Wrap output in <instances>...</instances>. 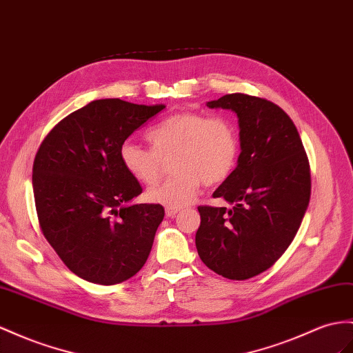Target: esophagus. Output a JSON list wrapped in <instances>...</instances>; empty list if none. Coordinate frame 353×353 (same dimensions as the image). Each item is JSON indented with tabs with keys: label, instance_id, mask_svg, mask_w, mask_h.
I'll return each instance as SVG.
<instances>
[{
	"label": "esophagus",
	"instance_id": "34e87169",
	"mask_svg": "<svg viewBox=\"0 0 353 353\" xmlns=\"http://www.w3.org/2000/svg\"><path fill=\"white\" fill-rule=\"evenodd\" d=\"M180 210H182V207H165V214L168 218H174Z\"/></svg>",
	"mask_w": 353,
	"mask_h": 353
}]
</instances>
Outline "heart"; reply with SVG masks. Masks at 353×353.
Returning a JSON list of instances; mask_svg holds the SVG:
<instances>
[{
  "instance_id": "1",
  "label": "heart",
  "mask_w": 353,
  "mask_h": 353,
  "mask_svg": "<svg viewBox=\"0 0 353 353\" xmlns=\"http://www.w3.org/2000/svg\"><path fill=\"white\" fill-rule=\"evenodd\" d=\"M146 139L150 149L131 141L122 144V165L137 182L153 185L162 174V162L171 158L174 174L146 192L149 201L167 207L192 201L201 183H222L236 167L240 150L237 131L228 119L194 112L168 116L148 131Z\"/></svg>"
}]
</instances>
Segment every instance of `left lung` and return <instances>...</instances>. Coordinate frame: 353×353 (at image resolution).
Returning a JSON list of instances; mask_svg holds the SVG:
<instances>
[{"label": "left lung", "instance_id": "obj_1", "mask_svg": "<svg viewBox=\"0 0 353 353\" xmlns=\"http://www.w3.org/2000/svg\"><path fill=\"white\" fill-rule=\"evenodd\" d=\"M239 117L237 167L213 192L227 207L200 205L195 245L203 263L231 280L268 270L285 254L310 201V165L294 122L265 98L228 94L207 103Z\"/></svg>", "mask_w": 353, "mask_h": 353}]
</instances>
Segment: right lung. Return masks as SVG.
I'll use <instances>...</instances> for the list:
<instances>
[{"mask_svg":"<svg viewBox=\"0 0 353 353\" xmlns=\"http://www.w3.org/2000/svg\"><path fill=\"white\" fill-rule=\"evenodd\" d=\"M164 108L95 99L64 117L40 144L32 165L40 228L62 263L88 282L121 283L148 261L164 207L130 204L143 189L119 152Z\"/></svg>","mask_w":353,"mask_h":353,"instance_id":"1","label":"right lung"}]
</instances>
